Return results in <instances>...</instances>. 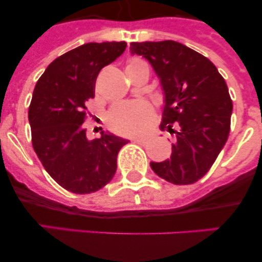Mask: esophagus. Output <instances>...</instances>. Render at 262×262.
I'll list each match as a JSON object with an SVG mask.
<instances>
[{
	"mask_svg": "<svg viewBox=\"0 0 262 262\" xmlns=\"http://www.w3.org/2000/svg\"><path fill=\"white\" fill-rule=\"evenodd\" d=\"M132 141H133L134 143H138V144L146 143V138H143V137H139V138H133Z\"/></svg>",
	"mask_w": 262,
	"mask_h": 262,
	"instance_id": "obj_1",
	"label": "esophagus"
}]
</instances>
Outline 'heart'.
Listing matches in <instances>:
<instances>
[{
    "mask_svg": "<svg viewBox=\"0 0 262 262\" xmlns=\"http://www.w3.org/2000/svg\"><path fill=\"white\" fill-rule=\"evenodd\" d=\"M147 67L146 60L130 58L126 63V70ZM153 109L146 101H134L116 105L107 114V125L119 134H137L146 126L152 118Z\"/></svg>",
    "mask_w": 262,
    "mask_h": 262,
    "instance_id": "heart-1",
    "label": "heart"
}]
</instances>
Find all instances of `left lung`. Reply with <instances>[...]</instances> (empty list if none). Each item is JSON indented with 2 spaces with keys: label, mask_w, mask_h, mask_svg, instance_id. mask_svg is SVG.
<instances>
[{
  "label": "left lung",
  "mask_w": 262,
  "mask_h": 262,
  "mask_svg": "<svg viewBox=\"0 0 262 262\" xmlns=\"http://www.w3.org/2000/svg\"><path fill=\"white\" fill-rule=\"evenodd\" d=\"M160 77L165 94L162 130L176 134L170 160L150 162L156 175L175 185L203 178L228 139L233 105L226 81L200 53L173 40L130 43Z\"/></svg>",
  "instance_id": "left-lung-1"
}]
</instances>
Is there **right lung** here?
Segmentation results:
<instances>
[{
	"label": "right lung",
	"mask_w": 262,
	"mask_h": 262,
	"mask_svg": "<svg viewBox=\"0 0 262 262\" xmlns=\"http://www.w3.org/2000/svg\"><path fill=\"white\" fill-rule=\"evenodd\" d=\"M125 48V41L77 47L55 58L34 89L29 106L33 148L53 180L75 194H91L112 181L119 150L128 143L105 132L89 141L83 126L97 75Z\"/></svg>",
	"instance_id": "add662e5"
}]
</instances>
